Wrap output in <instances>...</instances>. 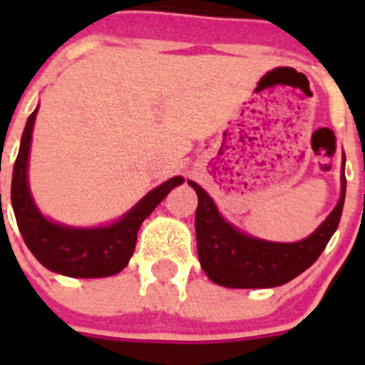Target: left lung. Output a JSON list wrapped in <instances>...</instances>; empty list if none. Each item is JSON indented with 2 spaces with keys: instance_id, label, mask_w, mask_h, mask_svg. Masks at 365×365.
<instances>
[{
  "instance_id": "left-lung-1",
  "label": "left lung",
  "mask_w": 365,
  "mask_h": 365,
  "mask_svg": "<svg viewBox=\"0 0 365 365\" xmlns=\"http://www.w3.org/2000/svg\"><path fill=\"white\" fill-rule=\"evenodd\" d=\"M197 254L202 270L214 283L230 289H269L291 282L314 263L336 232L346 199V157L341 166V193L334 210L309 237L296 243L257 240L232 227L219 214L212 197L193 180Z\"/></svg>"
}]
</instances>
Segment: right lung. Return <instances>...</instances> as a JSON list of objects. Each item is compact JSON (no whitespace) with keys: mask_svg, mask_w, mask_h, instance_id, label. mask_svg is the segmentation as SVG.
Returning <instances> with one entry per match:
<instances>
[{"mask_svg":"<svg viewBox=\"0 0 365 365\" xmlns=\"http://www.w3.org/2000/svg\"><path fill=\"white\" fill-rule=\"evenodd\" d=\"M38 108L31 113L12 172L11 201L16 222L25 245L45 269L69 278H106L120 272L133 256L137 232L144 219L166 197L170 190L182 185V177H173L146 193L124 217L108 227L73 228L49 221L41 215L27 182L29 150L32 125Z\"/></svg>","mask_w":365,"mask_h":365,"instance_id":"add662e5","label":"right lung"}]
</instances>
